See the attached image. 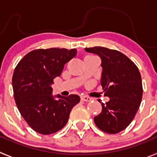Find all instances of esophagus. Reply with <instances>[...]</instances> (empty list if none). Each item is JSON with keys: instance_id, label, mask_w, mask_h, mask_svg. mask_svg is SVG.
I'll return each mask as SVG.
<instances>
[{"instance_id": "1", "label": "esophagus", "mask_w": 157, "mask_h": 157, "mask_svg": "<svg viewBox=\"0 0 157 157\" xmlns=\"http://www.w3.org/2000/svg\"><path fill=\"white\" fill-rule=\"evenodd\" d=\"M81 99L82 101H85V102H90L91 100V98L86 96V95H82V96H81Z\"/></svg>"}]
</instances>
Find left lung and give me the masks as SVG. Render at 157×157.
I'll list each match as a JSON object with an SVG mask.
<instances>
[{
	"mask_svg": "<svg viewBox=\"0 0 157 157\" xmlns=\"http://www.w3.org/2000/svg\"><path fill=\"white\" fill-rule=\"evenodd\" d=\"M85 50L100 57L101 86L110 98L106 103H101L102 111L94 118L95 125L109 134L120 132L132 123L140 105L143 86L139 69L118 50L101 46Z\"/></svg>",
	"mask_w": 157,
	"mask_h": 157,
	"instance_id": "8db88e82",
	"label": "left lung"
}]
</instances>
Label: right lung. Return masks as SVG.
I'll use <instances>...</instances> for the list:
<instances>
[{
  "label": "right lung",
  "instance_id": "right-lung-1",
  "mask_svg": "<svg viewBox=\"0 0 157 157\" xmlns=\"http://www.w3.org/2000/svg\"><path fill=\"white\" fill-rule=\"evenodd\" d=\"M76 54L75 49H38L25 55L14 70L12 82L17 107L40 134H53L64 128L72 108L79 103L77 94L54 96L51 87L54 78L61 75L64 65Z\"/></svg>",
  "mask_w": 157,
  "mask_h": 157
}]
</instances>
